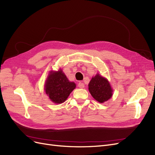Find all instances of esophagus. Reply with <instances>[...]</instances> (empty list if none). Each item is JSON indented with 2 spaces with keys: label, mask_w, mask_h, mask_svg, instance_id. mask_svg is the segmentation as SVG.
Listing matches in <instances>:
<instances>
[{
  "label": "esophagus",
  "mask_w": 155,
  "mask_h": 155,
  "mask_svg": "<svg viewBox=\"0 0 155 155\" xmlns=\"http://www.w3.org/2000/svg\"><path fill=\"white\" fill-rule=\"evenodd\" d=\"M78 87H79V88H85V85H84L83 83L79 82L78 83Z\"/></svg>",
  "instance_id": "esophagus-1"
}]
</instances>
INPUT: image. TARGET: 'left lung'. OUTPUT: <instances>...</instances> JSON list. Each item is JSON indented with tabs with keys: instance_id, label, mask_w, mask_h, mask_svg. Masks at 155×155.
<instances>
[{
	"instance_id": "8db88e82",
	"label": "left lung",
	"mask_w": 155,
	"mask_h": 155,
	"mask_svg": "<svg viewBox=\"0 0 155 155\" xmlns=\"http://www.w3.org/2000/svg\"><path fill=\"white\" fill-rule=\"evenodd\" d=\"M88 90L92 96L99 103L109 100L112 96V89L107 79L97 74L88 84Z\"/></svg>"
}]
</instances>
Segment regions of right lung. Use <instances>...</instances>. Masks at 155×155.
Wrapping results in <instances>:
<instances>
[{
  "instance_id": "1",
  "label": "right lung",
  "mask_w": 155,
  "mask_h": 155,
  "mask_svg": "<svg viewBox=\"0 0 155 155\" xmlns=\"http://www.w3.org/2000/svg\"><path fill=\"white\" fill-rule=\"evenodd\" d=\"M75 83L70 82L60 69L51 71L46 81L45 90L50 100L55 104H62L76 88Z\"/></svg>"
}]
</instances>
